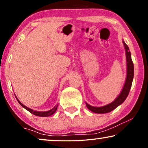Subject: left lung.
Wrapping results in <instances>:
<instances>
[{
    "label": "left lung",
    "mask_w": 148,
    "mask_h": 148,
    "mask_svg": "<svg viewBox=\"0 0 148 148\" xmlns=\"http://www.w3.org/2000/svg\"><path fill=\"white\" fill-rule=\"evenodd\" d=\"M123 44L125 46V50H126V58H127V75L126 78V82H125V86L123 87L122 92L120 95L117 97L116 100L114 102H112L110 104L106 105L102 107H94L90 106L88 104H86V106L88 107L89 110H90L92 112L99 113V114H104V113L110 112L111 111L114 110L118 107L119 105L122 104L124 101L126 100L127 97L128 96V94L130 91L131 88V85H132L133 75H134V66H133V62L131 59V52L129 51V48L128 46L123 42Z\"/></svg>",
    "instance_id": "left-lung-1"
}]
</instances>
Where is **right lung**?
I'll list each match as a JSON object with an SVG mask.
<instances>
[{"label":"right lung","instance_id":"add662e5","mask_svg":"<svg viewBox=\"0 0 148 148\" xmlns=\"http://www.w3.org/2000/svg\"><path fill=\"white\" fill-rule=\"evenodd\" d=\"M17 100L18 101V102L19 103V104L21 105L22 107H23L24 108H25L26 110L29 111V112H31L32 114H33L36 115V116H50V115L53 114L54 113L56 112V109H57V107H58V105H56V106H54L53 108H52L51 110H48V111H46V112H38V111L33 110H32V109L27 108V106H24L23 104H22L21 103L19 102V100H18L17 98Z\"/></svg>","mask_w":148,"mask_h":148}]
</instances>
